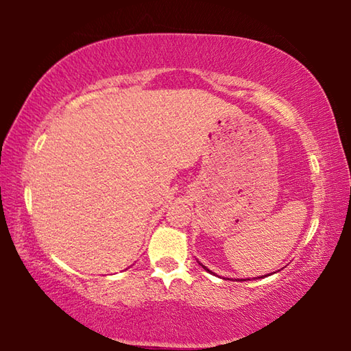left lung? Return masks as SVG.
I'll return each mask as SVG.
<instances>
[{
    "label": "left lung",
    "mask_w": 351,
    "mask_h": 351,
    "mask_svg": "<svg viewBox=\"0 0 351 351\" xmlns=\"http://www.w3.org/2000/svg\"><path fill=\"white\" fill-rule=\"evenodd\" d=\"M198 263H199V261H198ZM199 265H201V266H203V263H199ZM203 268H204L206 271H209V269H207V268H206V266H203ZM209 272H210V271H209ZM260 278H261V277H260Z\"/></svg>",
    "instance_id": "left-lung-1"
}]
</instances>
